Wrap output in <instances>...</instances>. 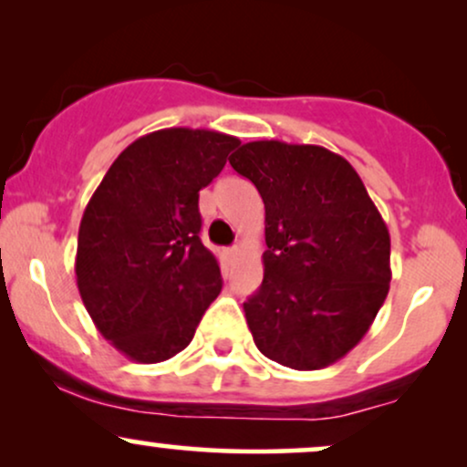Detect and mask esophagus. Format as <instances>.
<instances>
[{"instance_id": "1", "label": "esophagus", "mask_w": 467, "mask_h": 467, "mask_svg": "<svg viewBox=\"0 0 467 467\" xmlns=\"http://www.w3.org/2000/svg\"><path fill=\"white\" fill-rule=\"evenodd\" d=\"M239 254V248H237V245H234V248H230L228 250V256H230V259H234V256H237Z\"/></svg>"}]
</instances>
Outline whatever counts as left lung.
<instances>
[{
    "instance_id": "left-lung-1",
    "label": "left lung",
    "mask_w": 467,
    "mask_h": 467,
    "mask_svg": "<svg viewBox=\"0 0 467 467\" xmlns=\"http://www.w3.org/2000/svg\"><path fill=\"white\" fill-rule=\"evenodd\" d=\"M230 164L265 203L264 283L244 303L256 349L296 371L329 367L387 298V223L356 169L318 144L245 142Z\"/></svg>"
}]
</instances>
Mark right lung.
Returning a JSON list of instances; mask_svg holds the SVG:
<instances>
[{
    "label": "right lung",
    "instance_id": "right-lung-1",
    "mask_svg": "<svg viewBox=\"0 0 467 467\" xmlns=\"http://www.w3.org/2000/svg\"><path fill=\"white\" fill-rule=\"evenodd\" d=\"M234 147L239 138L211 130L147 133L118 155L85 206L74 264L80 298L100 336L133 362L186 349L222 292L197 203Z\"/></svg>",
    "mask_w": 467,
    "mask_h": 467
}]
</instances>
